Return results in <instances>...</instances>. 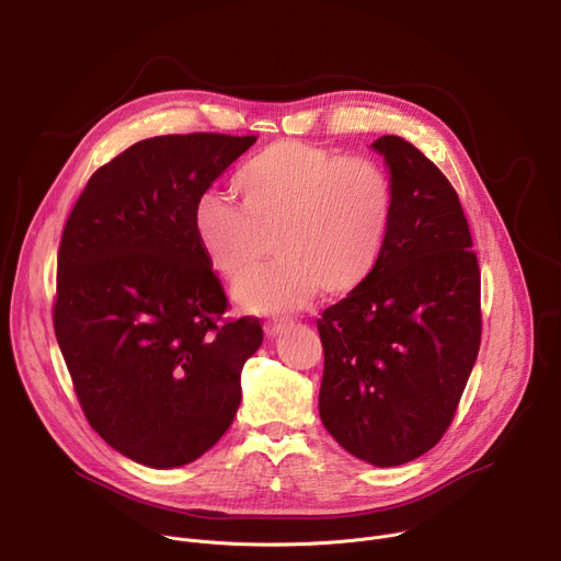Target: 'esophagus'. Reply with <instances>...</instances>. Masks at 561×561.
<instances>
[{"label": "esophagus", "instance_id": "1", "mask_svg": "<svg viewBox=\"0 0 561 561\" xmlns=\"http://www.w3.org/2000/svg\"><path fill=\"white\" fill-rule=\"evenodd\" d=\"M288 327H290L288 320H271V322H266V333H268V335H279V333H284Z\"/></svg>", "mask_w": 561, "mask_h": 561}]
</instances>
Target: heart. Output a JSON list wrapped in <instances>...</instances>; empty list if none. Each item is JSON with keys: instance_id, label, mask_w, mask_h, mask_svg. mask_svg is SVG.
Masks as SVG:
<instances>
[{"instance_id": "b5f03b06", "label": "heart", "mask_w": 561, "mask_h": 561, "mask_svg": "<svg viewBox=\"0 0 561 561\" xmlns=\"http://www.w3.org/2000/svg\"><path fill=\"white\" fill-rule=\"evenodd\" d=\"M241 205L205 192L194 232L209 266L241 282L270 253L280 259L245 279L237 300L254 313L293 311L320 288L354 290L377 266L394 216V180L386 164L284 139L250 158L234 178Z\"/></svg>"}]
</instances>
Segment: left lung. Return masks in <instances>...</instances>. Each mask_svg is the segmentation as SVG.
<instances>
[{"label": "left lung", "mask_w": 561, "mask_h": 561, "mask_svg": "<svg viewBox=\"0 0 561 561\" xmlns=\"http://www.w3.org/2000/svg\"><path fill=\"white\" fill-rule=\"evenodd\" d=\"M394 180V216L371 273L318 318L320 420L345 451L397 467L451 426L482 333L480 271L460 198L410 141L371 144Z\"/></svg>", "instance_id": "8db88e82"}]
</instances>
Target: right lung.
Listing matches in <instances>:
<instances>
[{
    "instance_id": "right-lung-1",
    "label": "right lung",
    "mask_w": 561,
    "mask_h": 561,
    "mask_svg": "<svg viewBox=\"0 0 561 561\" xmlns=\"http://www.w3.org/2000/svg\"><path fill=\"white\" fill-rule=\"evenodd\" d=\"M256 141L216 133L133 144L92 173L58 248L54 329L90 426L126 458H201L241 403L256 318L230 307L194 232V205Z\"/></svg>"
}]
</instances>
